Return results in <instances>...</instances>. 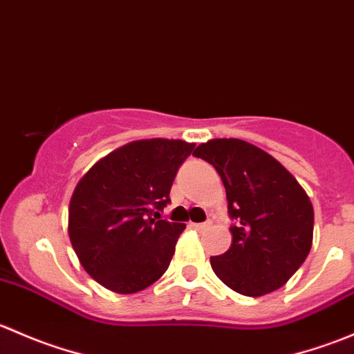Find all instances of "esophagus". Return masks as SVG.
I'll list each match as a JSON object with an SVG mask.
<instances>
[{
	"label": "esophagus",
	"instance_id": "esophagus-1",
	"mask_svg": "<svg viewBox=\"0 0 354 354\" xmlns=\"http://www.w3.org/2000/svg\"><path fill=\"white\" fill-rule=\"evenodd\" d=\"M190 226L194 227V230H197V231H203V230H207V227L210 226V223H192Z\"/></svg>",
	"mask_w": 354,
	"mask_h": 354
}]
</instances>
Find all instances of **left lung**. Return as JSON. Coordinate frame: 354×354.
<instances>
[{"label": "left lung", "mask_w": 354, "mask_h": 354, "mask_svg": "<svg viewBox=\"0 0 354 354\" xmlns=\"http://www.w3.org/2000/svg\"><path fill=\"white\" fill-rule=\"evenodd\" d=\"M212 164L234 219L226 253L210 257L233 291L263 296L288 283L308 257L313 207L296 178L272 156L240 138H212L194 152Z\"/></svg>", "instance_id": "left-lung-1"}]
</instances>
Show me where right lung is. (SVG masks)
<instances>
[{"mask_svg": "<svg viewBox=\"0 0 354 354\" xmlns=\"http://www.w3.org/2000/svg\"><path fill=\"white\" fill-rule=\"evenodd\" d=\"M195 144L135 140L99 159L75 187L68 236L85 272L101 286L131 295L169 267L183 223L160 219L178 167Z\"/></svg>", "mask_w": 354, "mask_h": 354, "instance_id": "right-lung-1", "label": "right lung"}]
</instances>
